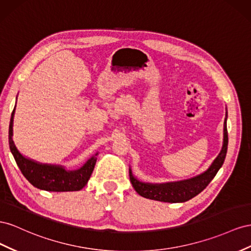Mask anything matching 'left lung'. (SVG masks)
Returning <instances> with one entry per match:
<instances>
[{"label":"left lung","instance_id":"obj_1","mask_svg":"<svg viewBox=\"0 0 251 251\" xmlns=\"http://www.w3.org/2000/svg\"><path fill=\"white\" fill-rule=\"evenodd\" d=\"M227 112L224 121V133H223V145L219 155L211 163V165L203 174L196 176L187 180L167 182V183H145L139 181L132 174L129 168L130 182L134 190L141 197L154 200V201L167 202V203H183L188 200L195 198L200 192H202L208 185L212 178L216 176L217 173L223 165L225 156L227 153L228 146V133H227Z\"/></svg>","mask_w":251,"mask_h":251}]
</instances>
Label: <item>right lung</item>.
<instances>
[{"label":"right lung","instance_id":"right-lung-1","mask_svg":"<svg viewBox=\"0 0 251 251\" xmlns=\"http://www.w3.org/2000/svg\"><path fill=\"white\" fill-rule=\"evenodd\" d=\"M14 111L16 106L11 113L9 124V147L19 168L28 182L41 190L54 192L77 191L85 187L94 171L99 153L97 152L89 157L82 167L74 170H68L62 165L40 163L26 157L19 151L12 139Z\"/></svg>","mask_w":251,"mask_h":251}]
</instances>
